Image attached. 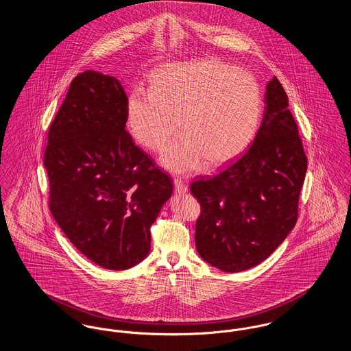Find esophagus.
Instances as JSON below:
<instances>
[{
  "label": "esophagus",
  "mask_w": 351,
  "mask_h": 351,
  "mask_svg": "<svg viewBox=\"0 0 351 351\" xmlns=\"http://www.w3.org/2000/svg\"><path fill=\"white\" fill-rule=\"evenodd\" d=\"M173 186H175L176 193H185L188 191L186 184L184 183V180L182 179H173Z\"/></svg>",
  "instance_id": "esophagus-1"
}]
</instances>
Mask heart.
Instances as JSON below:
<instances>
[{
    "label": "heart",
    "mask_w": 351,
    "mask_h": 351,
    "mask_svg": "<svg viewBox=\"0 0 351 351\" xmlns=\"http://www.w3.org/2000/svg\"><path fill=\"white\" fill-rule=\"evenodd\" d=\"M262 112L261 90L249 72L202 58L158 69L150 93L133 90L126 118L134 139L160 152L178 132L183 136L162 155L172 172L213 169L239 156L255 135Z\"/></svg>",
    "instance_id": "heart-1"
}]
</instances>
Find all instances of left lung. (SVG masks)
<instances>
[{"mask_svg":"<svg viewBox=\"0 0 351 351\" xmlns=\"http://www.w3.org/2000/svg\"><path fill=\"white\" fill-rule=\"evenodd\" d=\"M250 149L213 178L191 184L200 202L195 242L201 258L225 272L267 259L293 229L308 159L288 97L274 76Z\"/></svg>","mask_w":351,"mask_h":351,"instance_id":"1","label":"left lung"}]
</instances>
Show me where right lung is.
Segmentation results:
<instances>
[{
  "label": "right lung",
  "instance_id": "obj_1",
  "mask_svg": "<svg viewBox=\"0 0 351 351\" xmlns=\"http://www.w3.org/2000/svg\"><path fill=\"white\" fill-rule=\"evenodd\" d=\"M126 101L117 79L77 75L45 151L55 221L86 258L116 271L147 256L151 225L173 184L125 130Z\"/></svg>",
  "mask_w": 351,
  "mask_h": 351
}]
</instances>
